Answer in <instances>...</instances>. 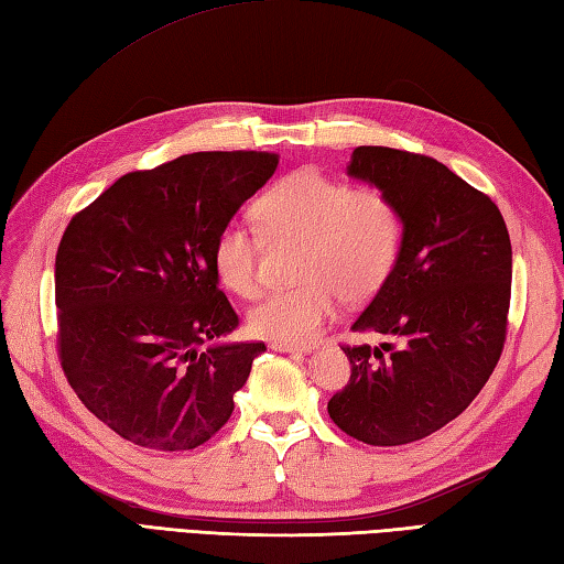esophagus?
<instances>
[{
  "label": "esophagus",
  "mask_w": 564,
  "mask_h": 564,
  "mask_svg": "<svg viewBox=\"0 0 564 564\" xmlns=\"http://www.w3.org/2000/svg\"><path fill=\"white\" fill-rule=\"evenodd\" d=\"M271 348H273V350H279V352H312V348H310V346L281 344V341H273V344H271Z\"/></svg>",
  "instance_id": "1"
}]
</instances>
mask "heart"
Here are the masks:
<instances>
[{"label":"heart","mask_w":564,"mask_h":564,"mask_svg":"<svg viewBox=\"0 0 564 564\" xmlns=\"http://www.w3.org/2000/svg\"><path fill=\"white\" fill-rule=\"evenodd\" d=\"M261 238L297 240L293 288L269 293L250 310V329L271 341L307 344L329 324L341 297L365 300L394 269L401 214L379 187H350L317 170H295L254 204ZM214 271L240 297L261 291V240L240 220H228L214 242Z\"/></svg>","instance_id":"1"}]
</instances>
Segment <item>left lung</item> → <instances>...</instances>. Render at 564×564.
I'll return each mask as SVG.
<instances>
[{
  "instance_id": "obj_1",
  "label": "left lung",
  "mask_w": 564,
  "mask_h": 564,
  "mask_svg": "<svg viewBox=\"0 0 564 564\" xmlns=\"http://www.w3.org/2000/svg\"><path fill=\"white\" fill-rule=\"evenodd\" d=\"M348 175L401 214L394 269L350 326L394 344L344 346L350 379L326 409L346 435L397 447L454 421L486 387L507 338L512 242L490 196L427 155L358 147Z\"/></svg>"
}]
</instances>
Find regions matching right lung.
Segmentation results:
<instances>
[{"label":"right lung","mask_w":564,"mask_h":564,"mask_svg":"<svg viewBox=\"0 0 564 564\" xmlns=\"http://www.w3.org/2000/svg\"><path fill=\"white\" fill-rule=\"evenodd\" d=\"M276 153H187L134 170L78 212L55 259L57 350L76 397L117 435L185 452L228 423L264 344L218 288V230L267 185Z\"/></svg>","instance_id":"right-lung-1"}]
</instances>
